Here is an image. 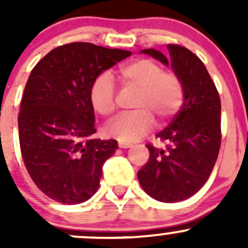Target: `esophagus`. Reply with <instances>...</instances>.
Wrapping results in <instances>:
<instances>
[{"label":"esophagus","instance_id":"34e87169","mask_svg":"<svg viewBox=\"0 0 248 248\" xmlns=\"http://www.w3.org/2000/svg\"><path fill=\"white\" fill-rule=\"evenodd\" d=\"M132 144H129V142H124V141H119V147L120 149H128V147H131Z\"/></svg>","mask_w":248,"mask_h":248}]
</instances>
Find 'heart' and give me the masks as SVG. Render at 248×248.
I'll list each match as a JSON object with an SVG mask.
<instances>
[{"label":"heart","instance_id":"heart-1","mask_svg":"<svg viewBox=\"0 0 248 248\" xmlns=\"http://www.w3.org/2000/svg\"><path fill=\"white\" fill-rule=\"evenodd\" d=\"M122 86L138 90L134 101L137 110L126 112L109 122L106 132L121 141H136L154 127L155 117L167 121L177 114L184 103V85L176 73L164 71L161 63L150 59H139L117 69ZM90 103L94 111L109 116L116 109V89L111 77L102 73L90 87Z\"/></svg>","mask_w":248,"mask_h":248}]
</instances>
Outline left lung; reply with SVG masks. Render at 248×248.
Segmentation results:
<instances>
[{
    "label": "left lung",
    "mask_w": 248,
    "mask_h": 248,
    "mask_svg": "<svg viewBox=\"0 0 248 248\" xmlns=\"http://www.w3.org/2000/svg\"><path fill=\"white\" fill-rule=\"evenodd\" d=\"M170 59L155 49L144 54L171 64L184 85L185 101L167 128L156 136L166 149L147 144L150 158L138 171L142 189L163 202L185 201L204 186L221 147V99L206 67L187 47L168 44Z\"/></svg>",
    "instance_id": "obj_1"
}]
</instances>
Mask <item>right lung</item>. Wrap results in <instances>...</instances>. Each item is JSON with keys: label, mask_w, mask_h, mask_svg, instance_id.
<instances>
[{"label": "right lung", "mask_w": 248, "mask_h": 248, "mask_svg": "<svg viewBox=\"0 0 248 248\" xmlns=\"http://www.w3.org/2000/svg\"><path fill=\"white\" fill-rule=\"evenodd\" d=\"M131 55L74 42L52 49L32 69L17 116L20 150L31 179L52 201L80 204L98 189L117 141L91 138L96 127L90 87Z\"/></svg>", "instance_id": "1"}]
</instances>
